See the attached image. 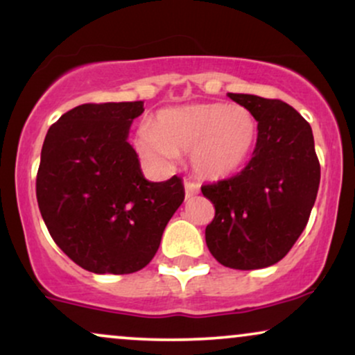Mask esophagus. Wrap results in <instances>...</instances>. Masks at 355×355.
<instances>
[{
	"mask_svg": "<svg viewBox=\"0 0 355 355\" xmlns=\"http://www.w3.org/2000/svg\"><path fill=\"white\" fill-rule=\"evenodd\" d=\"M198 191H200V189H198V185L195 182H185V197L190 198L193 197V195H197Z\"/></svg>",
	"mask_w": 355,
	"mask_h": 355,
	"instance_id": "1",
	"label": "esophagus"
}]
</instances>
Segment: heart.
I'll return each instance as SVG.
<instances>
[{"mask_svg":"<svg viewBox=\"0 0 355 355\" xmlns=\"http://www.w3.org/2000/svg\"><path fill=\"white\" fill-rule=\"evenodd\" d=\"M259 138V121L247 107L200 103L164 110L140 126L137 148L146 160L166 165L190 153L193 172L205 180L234 177L245 166Z\"/></svg>","mask_w":355,"mask_h":355,"instance_id":"heart-1","label":"heart"}]
</instances>
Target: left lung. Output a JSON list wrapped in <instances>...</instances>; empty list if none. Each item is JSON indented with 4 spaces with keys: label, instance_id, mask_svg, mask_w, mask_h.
Segmentation results:
<instances>
[{
    "label": "left lung",
    "instance_id": "8db88e82",
    "mask_svg": "<svg viewBox=\"0 0 355 355\" xmlns=\"http://www.w3.org/2000/svg\"><path fill=\"white\" fill-rule=\"evenodd\" d=\"M259 121V138L245 168L202 185L214 203L207 225L210 254L239 270L263 268L282 260L300 237L320 183L311 125L280 100L229 93Z\"/></svg>",
    "mask_w": 355,
    "mask_h": 355
}]
</instances>
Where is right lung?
<instances>
[{
	"label": "right lung",
	"mask_w": 355,
	"mask_h": 355,
	"mask_svg": "<svg viewBox=\"0 0 355 355\" xmlns=\"http://www.w3.org/2000/svg\"><path fill=\"white\" fill-rule=\"evenodd\" d=\"M144 101L85 103L48 130L36 200L51 239L93 274H133L157 254L185 198L182 178L145 180L126 141Z\"/></svg>",
	"instance_id": "right-lung-1"
}]
</instances>
